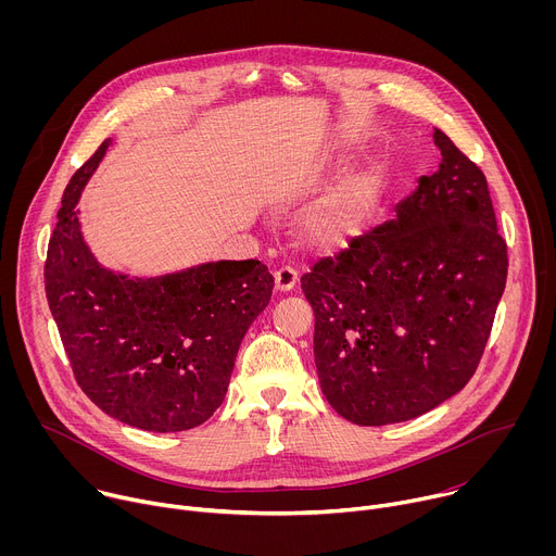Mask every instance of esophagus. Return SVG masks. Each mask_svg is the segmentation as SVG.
Returning <instances> with one entry per match:
<instances>
[{"label":"esophagus","mask_w":556,"mask_h":556,"mask_svg":"<svg viewBox=\"0 0 556 556\" xmlns=\"http://www.w3.org/2000/svg\"><path fill=\"white\" fill-rule=\"evenodd\" d=\"M296 281H299V275L290 266H283V268H279L275 273V288H277V292H290L296 286Z\"/></svg>","instance_id":"esophagus-1"}]
</instances>
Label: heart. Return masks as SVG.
<instances>
[{
    "label": "heart",
    "instance_id": "1",
    "mask_svg": "<svg viewBox=\"0 0 556 556\" xmlns=\"http://www.w3.org/2000/svg\"><path fill=\"white\" fill-rule=\"evenodd\" d=\"M341 151L324 155L312 165V176H319L339 163ZM384 189V169L369 161L345 172L319 200L309 204L299 222V240L319 253H337L350 247L365 230Z\"/></svg>",
    "mask_w": 556,
    "mask_h": 556
}]
</instances>
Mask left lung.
<instances>
[{
    "mask_svg": "<svg viewBox=\"0 0 556 556\" xmlns=\"http://www.w3.org/2000/svg\"><path fill=\"white\" fill-rule=\"evenodd\" d=\"M433 176L395 215L301 277L332 409L361 427L414 420L478 369L506 288V242L482 169L435 129Z\"/></svg>",
    "mask_w": 556,
    "mask_h": 556,
    "instance_id": "8db88e82",
    "label": "left lung"
}]
</instances>
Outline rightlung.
<instances>
[{
	"mask_svg": "<svg viewBox=\"0 0 556 556\" xmlns=\"http://www.w3.org/2000/svg\"><path fill=\"white\" fill-rule=\"evenodd\" d=\"M110 144L65 187L43 270L48 305L74 378L101 412L142 431H187L224 403L237 350L275 281L257 260L157 277L105 268L76 204Z\"/></svg>",
	"mask_w": 556,
	"mask_h": 556,
	"instance_id": "1",
	"label": "right lung"
}]
</instances>
